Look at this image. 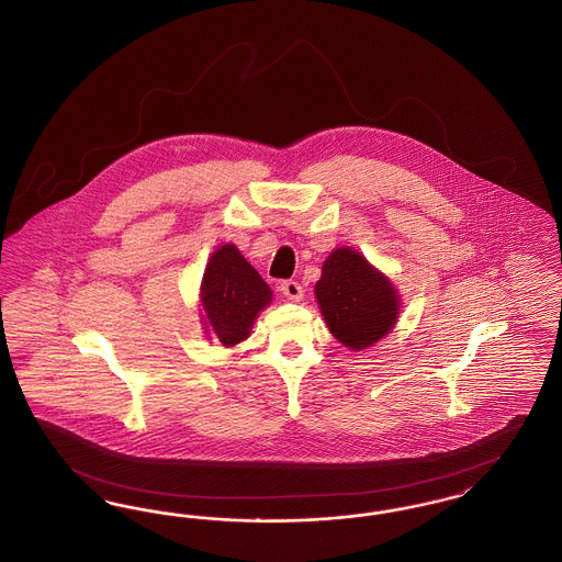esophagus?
<instances>
[{
  "mask_svg": "<svg viewBox=\"0 0 562 562\" xmlns=\"http://www.w3.org/2000/svg\"><path fill=\"white\" fill-rule=\"evenodd\" d=\"M280 291H282V294H284L286 299H291V301H301V299H303V286H301L299 282H294V280L280 282Z\"/></svg>",
  "mask_w": 562,
  "mask_h": 562,
  "instance_id": "1",
  "label": "esophagus"
}]
</instances>
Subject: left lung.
I'll return each mask as SVG.
<instances>
[{"label":"left lung","instance_id":"8db88e82","mask_svg":"<svg viewBox=\"0 0 562 562\" xmlns=\"http://www.w3.org/2000/svg\"><path fill=\"white\" fill-rule=\"evenodd\" d=\"M316 299L328 330L351 349L371 348L398 318L394 286L351 248H337L322 266Z\"/></svg>","mask_w":562,"mask_h":562}]
</instances>
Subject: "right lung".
Returning <instances> with one entry per match:
<instances>
[{"mask_svg":"<svg viewBox=\"0 0 562 562\" xmlns=\"http://www.w3.org/2000/svg\"><path fill=\"white\" fill-rule=\"evenodd\" d=\"M271 301V291L234 244L221 246L204 271L202 307L206 333L223 346H236L250 335L257 314Z\"/></svg>","mask_w":562,"mask_h":562,"instance_id":"add662e5","label":"right lung"}]
</instances>
